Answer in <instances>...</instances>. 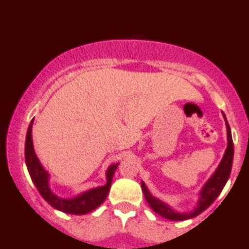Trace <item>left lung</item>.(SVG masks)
Instances as JSON below:
<instances>
[{"instance_id": "8db88e82", "label": "left lung", "mask_w": 249, "mask_h": 249, "mask_svg": "<svg viewBox=\"0 0 249 249\" xmlns=\"http://www.w3.org/2000/svg\"><path fill=\"white\" fill-rule=\"evenodd\" d=\"M224 116V114H223ZM226 118V116H224ZM226 125H227V132H228V146H227L226 154H224L223 159H222L221 163H219L218 168L214 172V174L211 177V179L206 182V185L204 186L203 191H201V197L199 203H198L197 209L192 211V213H174L172 209H169L166 204H163L162 201H160L156 198H154L153 196L149 193V191L146 190L145 185L142 182V190L144 193V197L148 204L150 205V208L155 211L156 213H159L160 216L164 217L167 219H172V221H184V219L193 218V217L198 216V214L203 213L204 210L209 208L211 204L213 203L214 199L219 196V193L223 190L224 185L227 184L229 179L230 172H231V166H232V158H234V144H232V138H231V132H230V127L228 122L226 119Z\"/></svg>"}]
</instances>
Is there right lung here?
I'll list each match as a JSON object with an SVG mask.
<instances>
[{
	"instance_id": "1",
	"label": "right lung",
	"mask_w": 249,
	"mask_h": 249,
	"mask_svg": "<svg viewBox=\"0 0 249 249\" xmlns=\"http://www.w3.org/2000/svg\"><path fill=\"white\" fill-rule=\"evenodd\" d=\"M32 123L31 122L30 126L27 130V136H26L25 143V160L26 166H27L28 173L31 175L33 184L36 185V190L41 195L52 208L57 210L63 211L65 213L71 214H85L93 211L94 209L98 208L103 201L106 199L107 195L109 192L112 184V178H113L114 172H116L118 163L113 164L107 171V184L103 187H96L94 190L88 191L83 193L80 197L74 198V199H62V198L56 197L53 193L50 191L49 182H48V173L44 171L41 167L40 162L36 159L35 150H33L32 143Z\"/></svg>"
}]
</instances>
